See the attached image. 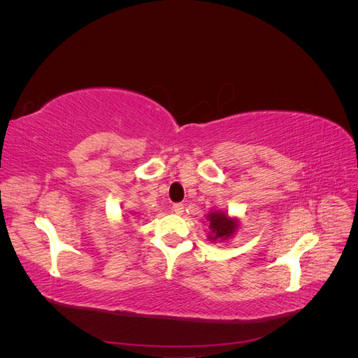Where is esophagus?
Masks as SVG:
<instances>
[{"label": "esophagus", "mask_w": 358, "mask_h": 358, "mask_svg": "<svg viewBox=\"0 0 358 358\" xmlns=\"http://www.w3.org/2000/svg\"><path fill=\"white\" fill-rule=\"evenodd\" d=\"M171 209H173V212H175V213L180 215L183 212V204L182 203H175V204H173Z\"/></svg>", "instance_id": "1"}]
</instances>
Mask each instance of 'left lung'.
I'll list each match as a JSON object with an SVG mask.
<instances>
[{"mask_svg":"<svg viewBox=\"0 0 358 358\" xmlns=\"http://www.w3.org/2000/svg\"><path fill=\"white\" fill-rule=\"evenodd\" d=\"M209 221L210 225L209 229L212 230V236L210 239L216 241V239H227V237H230L236 229H237V224L234 220H230L229 216L225 213L221 212H213L209 215Z\"/></svg>","mask_w":358,"mask_h":358,"instance_id":"left-lung-1","label":"left lung"}]
</instances>
